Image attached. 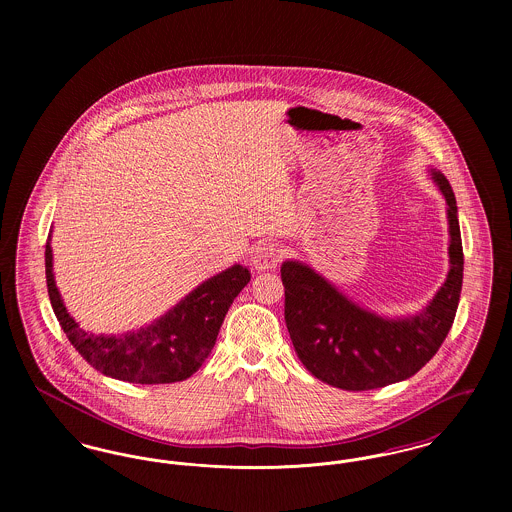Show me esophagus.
I'll return each instance as SVG.
<instances>
[{"label": "esophagus", "mask_w": 512, "mask_h": 512, "mask_svg": "<svg viewBox=\"0 0 512 512\" xmlns=\"http://www.w3.org/2000/svg\"><path fill=\"white\" fill-rule=\"evenodd\" d=\"M280 249L274 244H263L255 245V249L251 251V265L255 270H272V268L278 267L280 263Z\"/></svg>", "instance_id": "obj_1"}]
</instances>
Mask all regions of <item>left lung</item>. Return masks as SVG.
I'll return each instance as SVG.
<instances>
[{
  "mask_svg": "<svg viewBox=\"0 0 512 512\" xmlns=\"http://www.w3.org/2000/svg\"><path fill=\"white\" fill-rule=\"evenodd\" d=\"M447 203L449 272L428 305L409 317H382L361 307L301 261H284V317L295 353L326 384L347 391L384 388L426 365L451 330L463 288V242L449 180L430 169Z\"/></svg>",
  "mask_w": 512,
  "mask_h": 512,
  "instance_id": "1",
  "label": "left lung"
}]
</instances>
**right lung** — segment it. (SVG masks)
<instances>
[{"label": "right lung", "mask_w": 512, "mask_h": 512, "mask_svg": "<svg viewBox=\"0 0 512 512\" xmlns=\"http://www.w3.org/2000/svg\"><path fill=\"white\" fill-rule=\"evenodd\" d=\"M46 280L63 332L96 370L130 384H172L190 378L209 357L222 320L251 274L242 265H232L199 284L163 317L121 336L92 334L69 315L53 276L51 234L46 244Z\"/></svg>", "instance_id": "add662e5"}]
</instances>
